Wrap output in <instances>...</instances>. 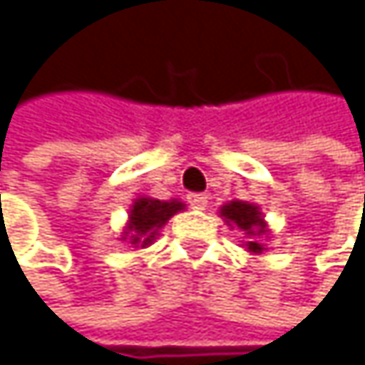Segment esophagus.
Masks as SVG:
<instances>
[{
  "mask_svg": "<svg viewBox=\"0 0 365 365\" xmlns=\"http://www.w3.org/2000/svg\"><path fill=\"white\" fill-rule=\"evenodd\" d=\"M188 203L192 210H205L207 207V195H190Z\"/></svg>",
  "mask_w": 365,
  "mask_h": 365,
  "instance_id": "obj_1",
  "label": "esophagus"
}]
</instances>
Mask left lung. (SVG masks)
I'll return each instance as SVG.
<instances>
[{
    "label": "left lung",
    "mask_w": 365,
    "mask_h": 365,
    "mask_svg": "<svg viewBox=\"0 0 365 365\" xmlns=\"http://www.w3.org/2000/svg\"><path fill=\"white\" fill-rule=\"evenodd\" d=\"M218 214L231 229H240L245 233L247 240H242V247L249 253L262 255L266 251V240L270 238V229L259 205L236 199V201H227L225 205H220Z\"/></svg>",
    "instance_id": "left-lung-1"
}]
</instances>
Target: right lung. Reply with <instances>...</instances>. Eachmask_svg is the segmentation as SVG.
Segmentation results:
<instances>
[{
    "mask_svg": "<svg viewBox=\"0 0 365 365\" xmlns=\"http://www.w3.org/2000/svg\"><path fill=\"white\" fill-rule=\"evenodd\" d=\"M184 210L186 205L179 199L160 201V199L140 195L138 199H134L132 207H129V216L118 240L129 245L132 249H147L160 236V229L177 212H184Z\"/></svg>",
    "mask_w": 365,
    "mask_h": 365,
    "instance_id": "right-lung-1",
    "label": "right lung"
}]
</instances>
